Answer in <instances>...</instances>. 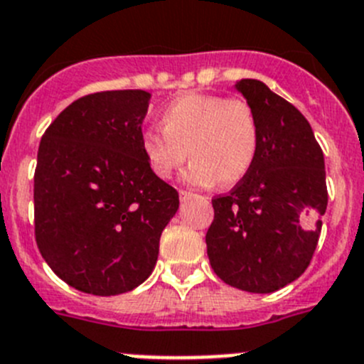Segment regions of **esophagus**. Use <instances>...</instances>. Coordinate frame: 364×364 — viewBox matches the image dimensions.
Returning a JSON list of instances; mask_svg holds the SVG:
<instances>
[{"label":"esophagus","mask_w":364,"mask_h":364,"mask_svg":"<svg viewBox=\"0 0 364 364\" xmlns=\"http://www.w3.org/2000/svg\"><path fill=\"white\" fill-rule=\"evenodd\" d=\"M178 196H180V200H182V202H188V200L196 198L195 193H189V191H180Z\"/></svg>","instance_id":"34e87169"}]
</instances>
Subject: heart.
Wrapping results in <instances>:
<instances>
[{"label":"heart","mask_w":364,"mask_h":364,"mask_svg":"<svg viewBox=\"0 0 364 364\" xmlns=\"http://www.w3.org/2000/svg\"><path fill=\"white\" fill-rule=\"evenodd\" d=\"M159 129H146L141 148L159 178L168 180L193 160L184 180L195 188H211L220 180L235 186L247 176L259 148V124L245 99L211 93H186L160 113Z\"/></svg>","instance_id":"1"}]
</instances>
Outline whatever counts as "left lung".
<instances>
[{"label": "left lung", "mask_w": 364, "mask_h": 364, "mask_svg": "<svg viewBox=\"0 0 364 364\" xmlns=\"http://www.w3.org/2000/svg\"><path fill=\"white\" fill-rule=\"evenodd\" d=\"M235 88L255 108L259 148L247 176L213 198L205 243L222 282L269 294L298 279L314 255L328 202L325 159L296 106L256 79Z\"/></svg>", "instance_id": "8db88e82"}]
</instances>
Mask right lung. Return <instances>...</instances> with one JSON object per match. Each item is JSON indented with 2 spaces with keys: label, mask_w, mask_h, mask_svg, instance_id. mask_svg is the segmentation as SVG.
<instances>
[{
  "label": "right lung",
  "mask_w": 364,
  "mask_h": 364,
  "mask_svg": "<svg viewBox=\"0 0 364 364\" xmlns=\"http://www.w3.org/2000/svg\"><path fill=\"white\" fill-rule=\"evenodd\" d=\"M144 90L73 101L48 126L34 175L36 242L63 282L93 296L133 291L149 278L178 193L141 148Z\"/></svg>",
  "instance_id": "right-lung-1"
}]
</instances>
